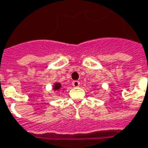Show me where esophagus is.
<instances>
[{"label": "esophagus", "mask_w": 148, "mask_h": 148, "mask_svg": "<svg viewBox=\"0 0 148 148\" xmlns=\"http://www.w3.org/2000/svg\"><path fill=\"white\" fill-rule=\"evenodd\" d=\"M72 85H73L74 87H78L80 85V82L78 81H74V82H72Z\"/></svg>", "instance_id": "esophagus-1"}]
</instances>
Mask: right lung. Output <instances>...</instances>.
<instances>
[{
  "mask_svg": "<svg viewBox=\"0 0 148 148\" xmlns=\"http://www.w3.org/2000/svg\"><path fill=\"white\" fill-rule=\"evenodd\" d=\"M60 88H61V84L59 82H56L54 84V86H53V89L55 91H57L60 90Z\"/></svg>",
  "mask_w": 148,
  "mask_h": 148,
  "instance_id": "add662e5",
  "label": "right lung"
}]
</instances>
